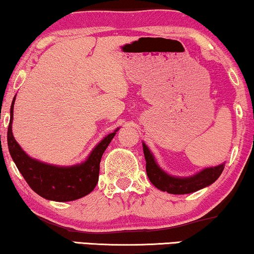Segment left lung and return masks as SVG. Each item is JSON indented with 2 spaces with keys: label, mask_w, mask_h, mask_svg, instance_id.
Listing matches in <instances>:
<instances>
[{
  "label": "left lung",
  "mask_w": 254,
  "mask_h": 254,
  "mask_svg": "<svg viewBox=\"0 0 254 254\" xmlns=\"http://www.w3.org/2000/svg\"><path fill=\"white\" fill-rule=\"evenodd\" d=\"M143 152L145 162H147L145 170H147L149 180L158 190L170 194H189L196 192V190L203 189V187L209 186L214 182H216L224 169L223 163V164L214 166V168L204 169L192 177L178 178V177L168 175L159 168L155 161L154 155L151 154L149 148L144 143Z\"/></svg>",
  "instance_id": "left-lung-1"
}]
</instances>
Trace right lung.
Instances as JSON below:
<instances>
[{"label": "right lung", "mask_w": 254, "mask_h": 254, "mask_svg": "<svg viewBox=\"0 0 254 254\" xmlns=\"http://www.w3.org/2000/svg\"><path fill=\"white\" fill-rule=\"evenodd\" d=\"M15 99L16 97H13L10 107L8 148L17 169L31 189L45 199L59 202L77 200L91 193L98 183L100 159L119 128L104 137L82 164L74 166L50 165L27 156L13 137L11 125Z\"/></svg>", "instance_id": "obj_1"}]
</instances>
